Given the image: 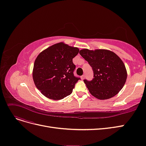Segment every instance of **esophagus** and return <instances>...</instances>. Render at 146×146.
<instances>
[{
	"label": "esophagus",
	"mask_w": 146,
	"mask_h": 146,
	"mask_svg": "<svg viewBox=\"0 0 146 146\" xmlns=\"http://www.w3.org/2000/svg\"><path fill=\"white\" fill-rule=\"evenodd\" d=\"M84 78H85V75H83L82 76H81V78H82V80H84Z\"/></svg>",
	"instance_id": "34e87169"
}]
</instances>
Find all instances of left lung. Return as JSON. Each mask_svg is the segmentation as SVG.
<instances>
[{
  "label": "left lung",
  "instance_id": "1",
  "mask_svg": "<svg viewBox=\"0 0 146 146\" xmlns=\"http://www.w3.org/2000/svg\"><path fill=\"white\" fill-rule=\"evenodd\" d=\"M94 72L91 81L84 80L89 92L100 100H106L116 95L121 90L127 79L125 65L116 54L106 49L80 51Z\"/></svg>",
  "mask_w": 146,
  "mask_h": 146
}]
</instances>
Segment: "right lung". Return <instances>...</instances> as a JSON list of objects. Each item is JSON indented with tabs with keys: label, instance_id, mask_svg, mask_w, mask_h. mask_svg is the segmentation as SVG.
I'll return each instance as SVG.
<instances>
[{
	"label": "right lung",
	"instance_id": "obj_1",
	"mask_svg": "<svg viewBox=\"0 0 146 146\" xmlns=\"http://www.w3.org/2000/svg\"><path fill=\"white\" fill-rule=\"evenodd\" d=\"M78 52V48L60 42L38 54L34 64L33 78L36 86L45 97L58 100L72 93L80 79L74 76L75 65L72 62Z\"/></svg>",
	"mask_w": 146,
	"mask_h": 146
}]
</instances>
